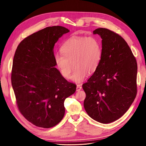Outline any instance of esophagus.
<instances>
[{
    "instance_id": "1",
    "label": "esophagus",
    "mask_w": 146,
    "mask_h": 146,
    "mask_svg": "<svg viewBox=\"0 0 146 146\" xmlns=\"http://www.w3.org/2000/svg\"><path fill=\"white\" fill-rule=\"evenodd\" d=\"M82 90V86L80 85H78L76 86V91H80Z\"/></svg>"
}]
</instances>
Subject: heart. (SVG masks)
Here are the masks:
<instances>
[{
	"instance_id": "1",
	"label": "heart",
	"mask_w": 146,
	"mask_h": 146,
	"mask_svg": "<svg viewBox=\"0 0 146 146\" xmlns=\"http://www.w3.org/2000/svg\"><path fill=\"white\" fill-rule=\"evenodd\" d=\"M62 54L54 56L55 65L63 78H70L74 64L75 70L72 80L80 83L96 71L101 58L99 41L94 37H72L67 39L61 48Z\"/></svg>"
}]
</instances>
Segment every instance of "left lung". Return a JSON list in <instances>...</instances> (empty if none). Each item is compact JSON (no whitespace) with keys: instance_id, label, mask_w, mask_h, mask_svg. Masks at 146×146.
Instances as JSON below:
<instances>
[{"instance_id":"obj_1","label":"left lung","mask_w":146,"mask_h":146,"mask_svg":"<svg viewBox=\"0 0 146 146\" xmlns=\"http://www.w3.org/2000/svg\"><path fill=\"white\" fill-rule=\"evenodd\" d=\"M102 39L100 64L83 84L84 108L92 119L109 123L121 117L137 95V64L128 43L113 31L99 28L93 31Z\"/></svg>"}]
</instances>
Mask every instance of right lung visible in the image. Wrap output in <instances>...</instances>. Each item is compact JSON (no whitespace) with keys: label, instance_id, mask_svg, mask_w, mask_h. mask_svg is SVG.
Here are the masks:
<instances>
[{"label":"right lung","instance_id":"add662e5","mask_svg":"<svg viewBox=\"0 0 146 146\" xmlns=\"http://www.w3.org/2000/svg\"><path fill=\"white\" fill-rule=\"evenodd\" d=\"M69 31L62 26L38 31L20 42L14 56L11 83L17 106L28 121L39 127L52 128L60 122L64 100L76 90L55 67L54 45Z\"/></svg>","mask_w":146,"mask_h":146}]
</instances>
